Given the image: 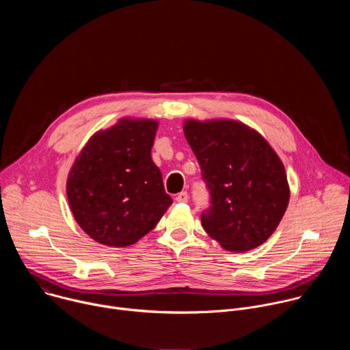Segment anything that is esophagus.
I'll return each instance as SVG.
<instances>
[{"instance_id":"esophagus-1","label":"esophagus","mask_w":350,"mask_h":350,"mask_svg":"<svg viewBox=\"0 0 350 350\" xmlns=\"http://www.w3.org/2000/svg\"><path fill=\"white\" fill-rule=\"evenodd\" d=\"M176 201H177V202H180V204H185V202H188V192H187V191L180 192V193L176 196Z\"/></svg>"}]
</instances>
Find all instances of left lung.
Wrapping results in <instances>:
<instances>
[{
	"label": "left lung",
	"mask_w": 350,
	"mask_h": 350,
	"mask_svg": "<svg viewBox=\"0 0 350 350\" xmlns=\"http://www.w3.org/2000/svg\"><path fill=\"white\" fill-rule=\"evenodd\" d=\"M184 134L211 195L201 215L205 231L232 252L266 242L289 201L285 169L273 148L234 120H188Z\"/></svg>",
	"instance_id": "left-lung-1"
}]
</instances>
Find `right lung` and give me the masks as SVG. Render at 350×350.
I'll list each match as a JSON object with an SVG mask.
<instances>
[{"label":"right lung","instance_id":"1","mask_svg":"<svg viewBox=\"0 0 350 350\" xmlns=\"http://www.w3.org/2000/svg\"><path fill=\"white\" fill-rule=\"evenodd\" d=\"M157 129L154 120H120L96 133L75 161L69 205L96 242L129 246L154 230L173 204L151 158Z\"/></svg>","mask_w":350,"mask_h":350}]
</instances>
